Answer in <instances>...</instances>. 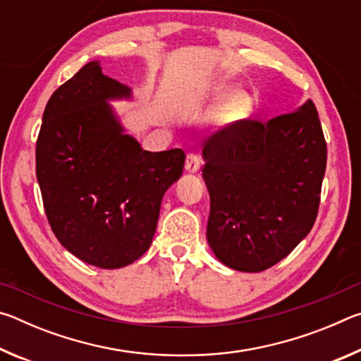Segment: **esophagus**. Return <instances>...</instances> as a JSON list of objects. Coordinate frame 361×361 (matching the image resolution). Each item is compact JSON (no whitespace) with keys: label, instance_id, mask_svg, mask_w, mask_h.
Segmentation results:
<instances>
[{"label":"esophagus","instance_id":"1","mask_svg":"<svg viewBox=\"0 0 361 361\" xmlns=\"http://www.w3.org/2000/svg\"><path fill=\"white\" fill-rule=\"evenodd\" d=\"M200 164H202V159H200L199 154H194V152H189L186 156V162H185V169L189 173H195L199 172Z\"/></svg>","mask_w":361,"mask_h":361}]
</instances>
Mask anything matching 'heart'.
Returning a JSON list of instances; mask_svg holds the SVG:
<instances>
[{
    "label": "heart",
    "instance_id": "heart-1",
    "mask_svg": "<svg viewBox=\"0 0 361 361\" xmlns=\"http://www.w3.org/2000/svg\"><path fill=\"white\" fill-rule=\"evenodd\" d=\"M224 99L216 108V119L223 124H235L247 119L253 111V100L243 90H234L228 94V89L218 84H207L202 87L185 90L176 99V111L181 114H194L210 103Z\"/></svg>",
    "mask_w": 361,
    "mask_h": 361
}]
</instances>
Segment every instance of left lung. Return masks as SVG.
<instances>
[{
  "label": "left lung",
  "instance_id": "obj_1",
  "mask_svg": "<svg viewBox=\"0 0 361 361\" xmlns=\"http://www.w3.org/2000/svg\"><path fill=\"white\" fill-rule=\"evenodd\" d=\"M207 240L224 266L261 272L288 256L315 223L326 142L312 100L267 122L240 121L204 143Z\"/></svg>",
  "mask_w": 361,
  "mask_h": 361
}]
</instances>
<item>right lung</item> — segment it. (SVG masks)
Returning <instances> with one entry per match:
<instances>
[{"label": "right lung", "instance_id": "right-lung-1", "mask_svg": "<svg viewBox=\"0 0 361 361\" xmlns=\"http://www.w3.org/2000/svg\"><path fill=\"white\" fill-rule=\"evenodd\" d=\"M132 90L89 62L49 99L36 142L47 221L87 264L119 269L149 248L162 197L183 173L185 152L145 151L109 100Z\"/></svg>", "mask_w": 361, "mask_h": 361}]
</instances>
